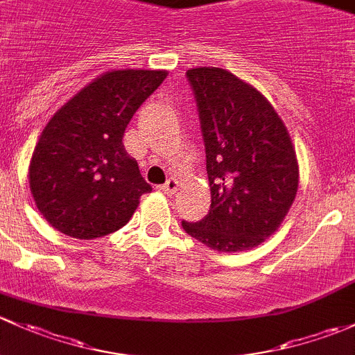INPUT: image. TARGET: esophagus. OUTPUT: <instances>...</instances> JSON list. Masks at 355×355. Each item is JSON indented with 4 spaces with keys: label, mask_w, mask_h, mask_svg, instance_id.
Masks as SVG:
<instances>
[{
    "label": "esophagus",
    "mask_w": 355,
    "mask_h": 355,
    "mask_svg": "<svg viewBox=\"0 0 355 355\" xmlns=\"http://www.w3.org/2000/svg\"><path fill=\"white\" fill-rule=\"evenodd\" d=\"M178 188H179V182H178V179H174V178H169L167 179L166 184L160 186V189H162L166 195H174V193L178 191Z\"/></svg>",
    "instance_id": "esophagus-1"
}]
</instances>
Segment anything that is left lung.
<instances>
[{
  "label": "left lung",
  "mask_w": 355,
  "mask_h": 355,
  "mask_svg": "<svg viewBox=\"0 0 355 355\" xmlns=\"http://www.w3.org/2000/svg\"><path fill=\"white\" fill-rule=\"evenodd\" d=\"M202 123L210 211L182 229L210 250L257 248L284 222L299 188V164L286 124L259 90L224 68L186 73Z\"/></svg>",
  "instance_id": "1"
}]
</instances>
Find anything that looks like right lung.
<instances>
[{
    "mask_svg": "<svg viewBox=\"0 0 355 355\" xmlns=\"http://www.w3.org/2000/svg\"><path fill=\"white\" fill-rule=\"evenodd\" d=\"M166 76V69H111L54 112L32 153L28 182L56 231L87 241L107 236L152 191L124 150L123 135Z\"/></svg>",
    "mask_w": 355,
    "mask_h": 355,
    "instance_id": "add662e5",
    "label": "right lung"
}]
</instances>
